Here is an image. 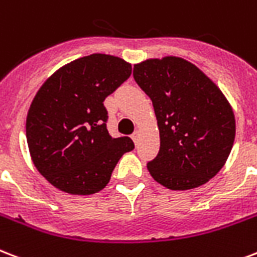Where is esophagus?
Instances as JSON below:
<instances>
[{
	"instance_id": "esophagus-1",
	"label": "esophagus",
	"mask_w": 257,
	"mask_h": 257,
	"mask_svg": "<svg viewBox=\"0 0 257 257\" xmlns=\"http://www.w3.org/2000/svg\"><path fill=\"white\" fill-rule=\"evenodd\" d=\"M132 140L135 142V144H137V142H139V131H135L132 133Z\"/></svg>"
}]
</instances>
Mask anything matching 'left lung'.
I'll return each instance as SVG.
<instances>
[{
  "label": "left lung",
  "mask_w": 257,
  "mask_h": 257,
  "mask_svg": "<svg viewBox=\"0 0 257 257\" xmlns=\"http://www.w3.org/2000/svg\"><path fill=\"white\" fill-rule=\"evenodd\" d=\"M133 78L151 98L160 132V150L148 162L155 181L171 190L206 183L232 151L236 122L221 90L185 59H150Z\"/></svg>",
  "instance_id": "1"
}]
</instances>
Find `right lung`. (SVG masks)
Instances as JSON below:
<instances>
[{"label":"right lung","mask_w":257,"mask_h":257,"mask_svg":"<svg viewBox=\"0 0 257 257\" xmlns=\"http://www.w3.org/2000/svg\"><path fill=\"white\" fill-rule=\"evenodd\" d=\"M132 74L111 55L76 59L55 72L37 91L27 117V142L39 172L70 194L102 190L115 164L135 148L128 136L111 137L103 101Z\"/></svg>","instance_id":"right-lung-1"}]
</instances>
